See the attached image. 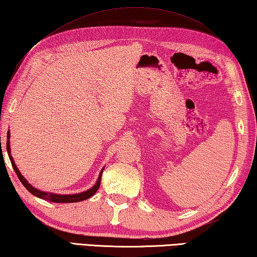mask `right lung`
Returning a JSON list of instances; mask_svg holds the SVG:
<instances>
[{"instance_id":"right-lung-1","label":"right lung","mask_w":257,"mask_h":257,"mask_svg":"<svg viewBox=\"0 0 257 257\" xmlns=\"http://www.w3.org/2000/svg\"><path fill=\"white\" fill-rule=\"evenodd\" d=\"M8 142H7V151L9 154V157H10V161H11V164L13 166V170L17 173L19 180L21 181V183L25 185V188L29 191L30 193H32L36 197H38L40 199H44V200H48L50 202H56V203H69V202H78V201H83V200H86L88 198H91L93 194H94L97 190L100 188V183H101V176H102V172H103L104 169H102L101 173L97 177V181L96 183L92 186L91 189H88L87 191H84V192L81 193H76V194H56V193H49V192H44V191H40L38 189H36L32 186L30 183H28V181L23 177L20 173V171L16 165L15 161H13V157L11 156V149H10V142H9V139H10V133H8Z\"/></svg>"}]
</instances>
